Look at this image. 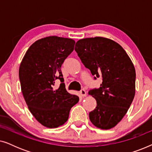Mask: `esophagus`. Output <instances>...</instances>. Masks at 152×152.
<instances>
[{"label": "esophagus", "instance_id": "1", "mask_svg": "<svg viewBox=\"0 0 152 152\" xmlns=\"http://www.w3.org/2000/svg\"><path fill=\"white\" fill-rule=\"evenodd\" d=\"M80 95H82V97H86V91L85 89H82V90L80 91Z\"/></svg>", "mask_w": 152, "mask_h": 152}]
</instances>
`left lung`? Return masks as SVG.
I'll list each match as a JSON object with an SVG mask.
<instances>
[{"mask_svg":"<svg viewBox=\"0 0 152 152\" xmlns=\"http://www.w3.org/2000/svg\"><path fill=\"white\" fill-rule=\"evenodd\" d=\"M75 50L85 67L102 83L88 94L96 99L97 107L89 113L93 125L101 129L115 126L125 115L136 93V70L122 47L104 37L82 39Z\"/></svg>","mask_w":152,"mask_h":152,"instance_id":"1","label":"left lung"}]
</instances>
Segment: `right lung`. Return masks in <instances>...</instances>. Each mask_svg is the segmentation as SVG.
I'll list each match as a JSON object with an SVG mask.
<instances>
[{
	"label": "right lung",
	"mask_w": 152,
	"mask_h": 152,
	"mask_svg": "<svg viewBox=\"0 0 152 152\" xmlns=\"http://www.w3.org/2000/svg\"><path fill=\"white\" fill-rule=\"evenodd\" d=\"M75 41L57 36L39 39L29 48L19 67L21 91L28 109L39 123L57 128L67 121L79 97L65 88L61 66L73 51ZM62 83L53 88L55 80Z\"/></svg>",
	"instance_id": "right-lung-1"
}]
</instances>
